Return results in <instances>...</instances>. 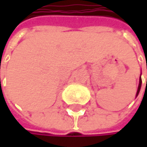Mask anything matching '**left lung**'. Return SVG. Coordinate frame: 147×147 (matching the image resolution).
Masks as SVG:
<instances>
[{
  "label": "left lung",
  "instance_id": "obj_1",
  "mask_svg": "<svg viewBox=\"0 0 147 147\" xmlns=\"http://www.w3.org/2000/svg\"><path fill=\"white\" fill-rule=\"evenodd\" d=\"M146 68H147V63H146ZM141 84H142V80H141V76H140L139 84H138V91H137V93H136V97H138V93H139V91H140V88H141ZM146 86H147V79H146Z\"/></svg>",
  "mask_w": 147,
  "mask_h": 147
}]
</instances>
